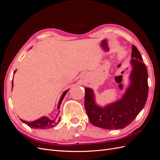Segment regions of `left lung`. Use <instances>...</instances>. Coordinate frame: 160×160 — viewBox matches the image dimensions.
<instances>
[{
  "mask_svg": "<svg viewBox=\"0 0 160 160\" xmlns=\"http://www.w3.org/2000/svg\"><path fill=\"white\" fill-rule=\"evenodd\" d=\"M130 84L122 99L100 107L93 91L85 88V108L90 122L106 129H123L137 117L146 103L148 95V70L137 47L132 45Z\"/></svg>",
  "mask_w": 160,
  "mask_h": 160,
  "instance_id": "8db88e82",
  "label": "left lung"
}]
</instances>
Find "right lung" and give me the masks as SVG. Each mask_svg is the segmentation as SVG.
<instances>
[{"instance_id": "right-lung-1", "label": "right lung", "mask_w": 160, "mask_h": 160, "mask_svg": "<svg viewBox=\"0 0 160 160\" xmlns=\"http://www.w3.org/2000/svg\"><path fill=\"white\" fill-rule=\"evenodd\" d=\"M16 72V71L14 72H14ZM12 87H13V80L12 81ZM68 91H69V89H67V91H64L63 93H62V95H61L60 100L59 101V104H58V106H57L58 109H59L60 105L61 104L62 101V99H64L65 96L67 94V92H68ZM57 116H58V114L56 116V118H57ZM60 119H61V118H59V119L52 120V119H50L49 118L44 116V117H42V118H39L37 120L33 121V122H25V121H24L21 119H21V121H22L23 123H25V124H27L28 125V126H29L31 128L45 129H49L50 128H53L54 126H55V125L59 122Z\"/></svg>"}]
</instances>
